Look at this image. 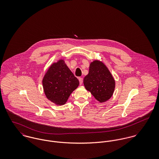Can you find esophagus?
Listing matches in <instances>:
<instances>
[{
  "label": "esophagus",
  "mask_w": 159,
  "mask_h": 159,
  "mask_svg": "<svg viewBox=\"0 0 159 159\" xmlns=\"http://www.w3.org/2000/svg\"><path fill=\"white\" fill-rule=\"evenodd\" d=\"M78 80H79V81H80V85H81L83 84V78H78Z\"/></svg>",
  "instance_id": "esophagus-1"
}]
</instances>
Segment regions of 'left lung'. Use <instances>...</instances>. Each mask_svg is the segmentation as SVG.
I'll return each mask as SVG.
<instances>
[{"label":"left lung","mask_w":159,"mask_h":159,"mask_svg":"<svg viewBox=\"0 0 159 159\" xmlns=\"http://www.w3.org/2000/svg\"><path fill=\"white\" fill-rule=\"evenodd\" d=\"M83 83L85 88L100 103L108 100L113 94L114 79L107 66L98 60L90 64L89 73Z\"/></svg>","instance_id":"8db88e82"}]
</instances>
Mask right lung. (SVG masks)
<instances>
[{
  "mask_svg": "<svg viewBox=\"0 0 159 159\" xmlns=\"http://www.w3.org/2000/svg\"><path fill=\"white\" fill-rule=\"evenodd\" d=\"M42 83L46 98L57 105H64L80 84L63 59L49 67Z\"/></svg>",
  "mask_w": 159,
  "mask_h": 159,
  "instance_id": "right-lung-1",
  "label": "right lung"
}]
</instances>
